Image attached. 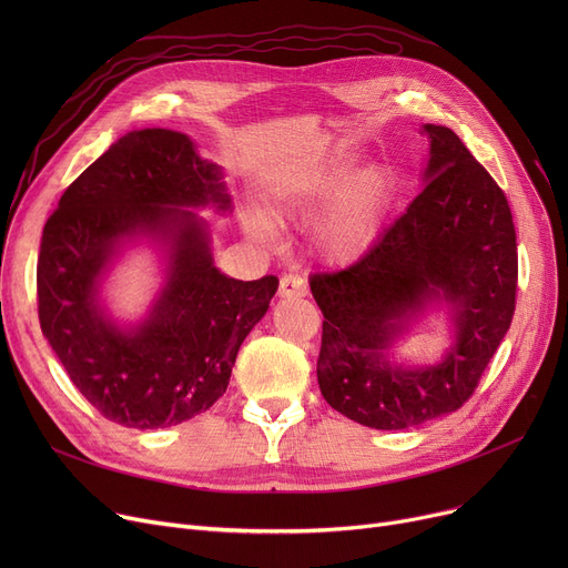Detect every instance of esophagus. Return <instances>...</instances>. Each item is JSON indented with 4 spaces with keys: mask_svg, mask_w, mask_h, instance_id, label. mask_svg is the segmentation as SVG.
I'll return each instance as SVG.
<instances>
[{
    "mask_svg": "<svg viewBox=\"0 0 568 568\" xmlns=\"http://www.w3.org/2000/svg\"><path fill=\"white\" fill-rule=\"evenodd\" d=\"M306 283L304 278L294 276V274H285L281 278V285H278V296L281 300H294V296H306Z\"/></svg>",
    "mask_w": 568,
    "mask_h": 568,
    "instance_id": "1",
    "label": "esophagus"
}]
</instances>
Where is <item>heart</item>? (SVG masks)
I'll return each mask as SVG.
<instances>
[{
    "label": "heart",
    "mask_w": 568,
    "mask_h": 568,
    "mask_svg": "<svg viewBox=\"0 0 568 568\" xmlns=\"http://www.w3.org/2000/svg\"><path fill=\"white\" fill-rule=\"evenodd\" d=\"M354 154L336 149L334 154L290 168L278 174L272 189V214L278 221H304L326 204L317 221V244L334 262H352L375 242L389 206L394 176L386 165H368L347 179ZM246 230L262 242H272L276 230L272 221L253 212Z\"/></svg>",
    "instance_id": "1"
}]
</instances>
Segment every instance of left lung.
I'll use <instances>...</instances> for the list:
<instances>
[{
    "label": "left lung",
    "mask_w": 568,
    "mask_h": 568,
    "mask_svg": "<svg viewBox=\"0 0 568 568\" xmlns=\"http://www.w3.org/2000/svg\"><path fill=\"white\" fill-rule=\"evenodd\" d=\"M430 142L426 189L379 242L347 268L315 274L324 315L317 382L324 400L375 430H405L467 403L516 311L518 251L509 202L446 126ZM433 303L453 313L443 362L407 369L388 349Z\"/></svg>",
    "instance_id": "1"
}]
</instances>
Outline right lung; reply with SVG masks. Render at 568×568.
<instances>
[{"label": "right lung", "mask_w": 568, "mask_h": 568, "mask_svg": "<svg viewBox=\"0 0 568 568\" xmlns=\"http://www.w3.org/2000/svg\"><path fill=\"white\" fill-rule=\"evenodd\" d=\"M209 204L232 209L223 170L189 135L142 129L110 144L43 227L41 332L78 392L119 426L168 428L212 407L278 290L276 276L244 283L214 266L212 234L191 212ZM138 237L166 253V281L148 317L122 327L100 304V283Z\"/></svg>", "instance_id": "right-lung-1"}]
</instances>
